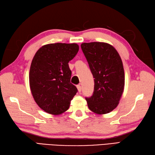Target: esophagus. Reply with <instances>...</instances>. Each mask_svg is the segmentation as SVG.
<instances>
[{
	"label": "esophagus",
	"mask_w": 155,
	"mask_h": 155,
	"mask_svg": "<svg viewBox=\"0 0 155 155\" xmlns=\"http://www.w3.org/2000/svg\"><path fill=\"white\" fill-rule=\"evenodd\" d=\"M77 89H78V91L79 92V93H81V90H82V88H81V86L80 84H78V85H77Z\"/></svg>",
	"instance_id": "34e87169"
}]
</instances>
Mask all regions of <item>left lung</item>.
<instances>
[{"label": "left lung", "instance_id": "8db88e82", "mask_svg": "<svg viewBox=\"0 0 155 155\" xmlns=\"http://www.w3.org/2000/svg\"><path fill=\"white\" fill-rule=\"evenodd\" d=\"M81 47L94 78L93 94L85 98L88 107L98 114L110 113L118 106L124 91V72L120 55L105 42H84Z\"/></svg>", "mask_w": 155, "mask_h": 155}]
</instances>
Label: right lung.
Returning <instances> with one entry per match:
<instances>
[{
    "label": "right lung",
    "mask_w": 155,
    "mask_h": 155,
    "mask_svg": "<svg viewBox=\"0 0 155 155\" xmlns=\"http://www.w3.org/2000/svg\"><path fill=\"white\" fill-rule=\"evenodd\" d=\"M78 49L76 43H53L42 46L36 52L29 72V84L35 102L46 113H64L77 94V87L71 83L68 62Z\"/></svg>",
    "instance_id": "right-lung-1"
}]
</instances>
